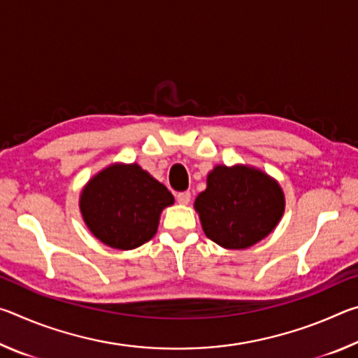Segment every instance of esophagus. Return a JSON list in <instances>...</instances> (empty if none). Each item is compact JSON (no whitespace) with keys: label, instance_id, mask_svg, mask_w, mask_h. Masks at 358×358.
Listing matches in <instances>:
<instances>
[{"label":"esophagus","instance_id":"esophagus-1","mask_svg":"<svg viewBox=\"0 0 358 358\" xmlns=\"http://www.w3.org/2000/svg\"><path fill=\"white\" fill-rule=\"evenodd\" d=\"M191 201V192L185 191V192H178L177 194V202L181 205H187Z\"/></svg>","mask_w":358,"mask_h":358}]
</instances>
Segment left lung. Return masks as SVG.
<instances>
[{
  "instance_id": "8db88e82",
  "label": "left lung",
  "mask_w": 358,
  "mask_h": 358,
  "mask_svg": "<svg viewBox=\"0 0 358 358\" xmlns=\"http://www.w3.org/2000/svg\"><path fill=\"white\" fill-rule=\"evenodd\" d=\"M278 181L250 166H216L194 202L207 237L227 250H245L273 230L284 213Z\"/></svg>"
}]
</instances>
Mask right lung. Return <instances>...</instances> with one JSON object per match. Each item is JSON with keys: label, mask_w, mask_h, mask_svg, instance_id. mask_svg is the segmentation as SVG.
Listing matches in <instances>:
<instances>
[{"label": "right lung", "mask_w": 358, "mask_h": 358, "mask_svg": "<svg viewBox=\"0 0 358 358\" xmlns=\"http://www.w3.org/2000/svg\"><path fill=\"white\" fill-rule=\"evenodd\" d=\"M173 203L167 187L138 164H112L80 194L83 221L115 250H134L155 237L161 211Z\"/></svg>", "instance_id": "add662e5"}]
</instances>
